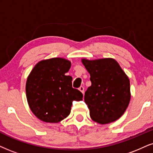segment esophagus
Returning <instances> with one entry per match:
<instances>
[{
  "mask_svg": "<svg viewBox=\"0 0 153 153\" xmlns=\"http://www.w3.org/2000/svg\"><path fill=\"white\" fill-rule=\"evenodd\" d=\"M78 90L80 91L81 92H82V93H83V92H84V90H85V88H84V87H82V86H80V88H78Z\"/></svg>",
  "mask_w": 153,
  "mask_h": 153,
  "instance_id": "34e87169",
  "label": "esophagus"
}]
</instances>
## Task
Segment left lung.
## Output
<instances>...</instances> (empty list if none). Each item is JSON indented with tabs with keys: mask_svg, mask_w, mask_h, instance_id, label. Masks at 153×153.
I'll return each mask as SVG.
<instances>
[{
	"mask_svg": "<svg viewBox=\"0 0 153 153\" xmlns=\"http://www.w3.org/2000/svg\"><path fill=\"white\" fill-rule=\"evenodd\" d=\"M81 61L90 73L92 82L84 97L91 119L100 124L117 121L130 102L128 77L111 58Z\"/></svg>",
	"mask_w": 153,
	"mask_h": 153,
	"instance_id": "obj_1",
	"label": "left lung"
}]
</instances>
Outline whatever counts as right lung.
I'll list each match as a JSON object with an SVG mask.
<instances>
[{"label": "right lung", "instance_id": "1", "mask_svg": "<svg viewBox=\"0 0 153 153\" xmlns=\"http://www.w3.org/2000/svg\"><path fill=\"white\" fill-rule=\"evenodd\" d=\"M71 63L63 58L39 61L26 82V96L31 111L42 121L59 123L70 114L73 101L82 100V94L72 87L68 72Z\"/></svg>", "mask_w": 153, "mask_h": 153}]
</instances>
